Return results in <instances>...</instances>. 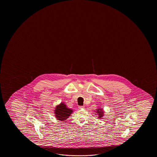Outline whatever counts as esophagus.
Returning <instances> with one entry per match:
<instances>
[{"label": "esophagus", "mask_w": 157, "mask_h": 157, "mask_svg": "<svg viewBox=\"0 0 157 157\" xmlns=\"http://www.w3.org/2000/svg\"><path fill=\"white\" fill-rule=\"evenodd\" d=\"M78 108H79V109H84L85 107H84V106H79Z\"/></svg>", "instance_id": "1"}]
</instances>
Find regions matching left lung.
Listing matches in <instances>:
<instances>
[{"label": "left lung", "instance_id": "8db88e82", "mask_svg": "<svg viewBox=\"0 0 157 157\" xmlns=\"http://www.w3.org/2000/svg\"><path fill=\"white\" fill-rule=\"evenodd\" d=\"M97 114L99 115L98 118H101L103 117V115H104V112L103 110L102 109H98V110H97Z\"/></svg>", "mask_w": 157, "mask_h": 157}]
</instances>
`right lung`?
Wrapping results in <instances>:
<instances>
[{
  "label": "right lung",
  "instance_id": "add662e5",
  "mask_svg": "<svg viewBox=\"0 0 157 157\" xmlns=\"http://www.w3.org/2000/svg\"><path fill=\"white\" fill-rule=\"evenodd\" d=\"M73 110L67 107L64 102H61L59 105H56L54 113L57 120L63 121L69 118Z\"/></svg>",
  "mask_w": 157,
  "mask_h": 157
}]
</instances>
